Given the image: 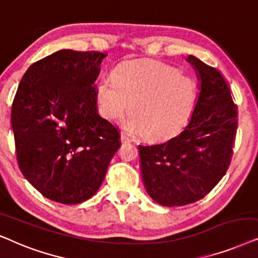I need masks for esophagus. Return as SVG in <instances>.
Returning a JSON list of instances; mask_svg holds the SVG:
<instances>
[{"instance_id":"34e87169","label":"esophagus","mask_w":258,"mask_h":258,"mask_svg":"<svg viewBox=\"0 0 258 258\" xmlns=\"http://www.w3.org/2000/svg\"><path fill=\"white\" fill-rule=\"evenodd\" d=\"M120 140H121L122 143H130L131 142V137H128L126 135V133H121V135H120Z\"/></svg>"}]
</instances>
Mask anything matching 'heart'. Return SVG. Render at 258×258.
<instances>
[{
	"label": "heart",
	"instance_id": "b5f03b06",
	"mask_svg": "<svg viewBox=\"0 0 258 258\" xmlns=\"http://www.w3.org/2000/svg\"><path fill=\"white\" fill-rule=\"evenodd\" d=\"M198 97L199 86L194 78L159 61L121 63L112 79H101L97 85L98 108L105 119L118 120L130 109L127 128L154 142L183 131Z\"/></svg>",
	"mask_w": 258,
	"mask_h": 258
}]
</instances>
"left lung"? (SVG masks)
<instances>
[{
	"mask_svg": "<svg viewBox=\"0 0 258 258\" xmlns=\"http://www.w3.org/2000/svg\"><path fill=\"white\" fill-rule=\"evenodd\" d=\"M199 97L187 126L169 142L139 145L147 194L164 207H183L204 198L224 176L232 157L237 108L228 82L194 55Z\"/></svg>",
	"mask_w": 258,
	"mask_h": 258,
	"instance_id": "1",
	"label": "left lung"
}]
</instances>
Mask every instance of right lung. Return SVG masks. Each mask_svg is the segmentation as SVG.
I'll use <instances>...</instances> for the list:
<instances>
[{
  "mask_svg": "<svg viewBox=\"0 0 258 258\" xmlns=\"http://www.w3.org/2000/svg\"><path fill=\"white\" fill-rule=\"evenodd\" d=\"M106 55L61 49L33 63L12 105V130L23 176L62 204L99 190L119 131L98 114L97 80Z\"/></svg>",
  "mask_w": 258,
  "mask_h": 258,
  "instance_id": "obj_1",
  "label": "right lung"
}]
</instances>
